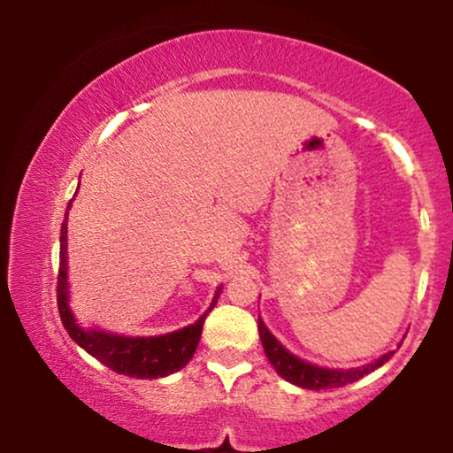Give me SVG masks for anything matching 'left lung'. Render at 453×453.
I'll return each instance as SVG.
<instances>
[{
  "mask_svg": "<svg viewBox=\"0 0 453 453\" xmlns=\"http://www.w3.org/2000/svg\"><path fill=\"white\" fill-rule=\"evenodd\" d=\"M257 330H259V339H262L264 353H266L268 362L273 364L274 371L279 372V377H283L285 381L294 383V386L304 388V389L342 388L347 386V383H353L357 381V379H362L364 375H368V372H372L375 368L383 366V364L394 356V351H388L383 353L381 357H377L375 362L362 364V366L327 368V366H319V364L306 362L303 357L294 356V353L268 330L266 324L262 321V317L257 319Z\"/></svg>",
  "mask_w": 453,
  "mask_h": 453,
  "instance_id": "left-lung-1",
  "label": "left lung"
}]
</instances>
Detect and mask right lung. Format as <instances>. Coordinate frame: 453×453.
Listing matches in <instances>:
<instances>
[{
	"instance_id": "add662e5",
	"label": "right lung",
	"mask_w": 453,
	"mask_h": 453,
	"mask_svg": "<svg viewBox=\"0 0 453 453\" xmlns=\"http://www.w3.org/2000/svg\"><path fill=\"white\" fill-rule=\"evenodd\" d=\"M72 202L67 204L70 211ZM223 285L217 288L212 303L206 313L194 324L180 327V330L168 332L157 336H126L117 332L102 330V327H85L78 324L74 311L70 306V279H67V212L61 223L59 236V279H57V306H59L61 324L70 334V339L82 347L89 356L106 364L108 368L119 375L136 377V379H159L168 377L173 372L187 366V362L194 357L197 342L202 336L206 315L211 313L217 298L221 296Z\"/></svg>"
}]
</instances>
